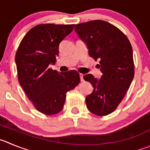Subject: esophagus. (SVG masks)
<instances>
[{
    "label": "esophagus",
    "instance_id": "34e87169",
    "mask_svg": "<svg viewBox=\"0 0 150 150\" xmlns=\"http://www.w3.org/2000/svg\"><path fill=\"white\" fill-rule=\"evenodd\" d=\"M80 78H81V81H83V75L80 73Z\"/></svg>",
    "mask_w": 150,
    "mask_h": 150
}]
</instances>
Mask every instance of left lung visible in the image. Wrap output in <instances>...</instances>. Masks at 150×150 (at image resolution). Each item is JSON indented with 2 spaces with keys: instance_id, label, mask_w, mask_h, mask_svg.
<instances>
[{
  "instance_id": "8db88e82",
  "label": "left lung",
  "mask_w": 150,
  "mask_h": 150,
  "mask_svg": "<svg viewBox=\"0 0 150 150\" xmlns=\"http://www.w3.org/2000/svg\"><path fill=\"white\" fill-rule=\"evenodd\" d=\"M75 30L86 43L89 56L99 61L102 72L99 80L92 74L83 76L94 88L85 99L86 107L93 114L107 115L120 104L134 78L131 43L118 28L104 21L78 23Z\"/></svg>"
}]
</instances>
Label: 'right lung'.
Here are the masks:
<instances>
[{
  "label": "right lung",
  "instance_id": "1",
  "mask_svg": "<svg viewBox=\"0 0 150 150\" xmlns=\"http://www.w3.org/2000/svg\"><path fill=\"white\" fill-rule=\"evenodd\" d=\"M75 24H39L21 41L15 54L18 81L34 107L52 115L62 110L66 94L80 83L76 70L58 72L50 68L59 54V44Z\"/></svg>",
  "mask_w": 150,
  "mask_h": 150
}]
</instances>
